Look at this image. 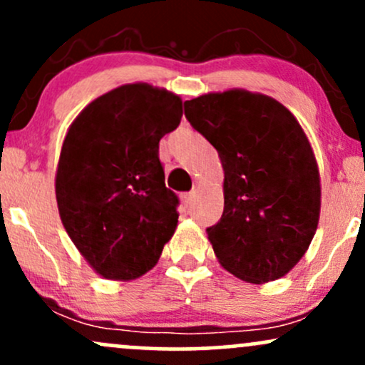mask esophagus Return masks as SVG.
Returning <instances> with one entry per match:
<instances>
[{
  "instance_id": "esophagus-1",
  "label": "esophagus",
  "mask_w": 365,
  "mask_h": 365,
  "mask_svg": "<svg viewBox=\"0 0 365 365\" xmlns=\"http://www.w3.org/2000/svg\"><path fill=\"white\" fill-rule=\"evenodd\" d=\"M180 199H182V202L185 204V206H190L192 200H194V192H185V194L180 195Z\"/></svg>"
}]
</instances>
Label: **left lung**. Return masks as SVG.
Here are the masks:
<instances>
[{
  "label": "left lung",
  "mask_w": 365,
  "mask_h": 365,
  "mask_svg": "<svg viewBox=\"0 0 365 365\" xmlns=\"http://www.w3.org/2000/svg\"><path fill=\"white\" fill-rule=\"evenodd\" d=\"M183 108L225 170L223 215L207 228L217 261L249 283L282 278L319 221V170L302 127L283 104L247 91L200 96Z\"/></svg>",
  "instance_id": "obj_1"
}]
</instances>
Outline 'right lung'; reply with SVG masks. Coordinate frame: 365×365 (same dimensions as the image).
Masks as SVG:
<instances>
[{
    "mask_svg": "<svg viewBox=\"0 0 365 365\" xmlns=\"http://www.w3.org/2000/svg\"><path fill=\"white\" fill-rule=\"evenodd\" d=\"M182 120V99L148 83L101 96L63 142L56 200L66 233L108 279L156 266L178 223V197L165 185L159 140Z\"/></svg>",
    "mask_w": 365,
    "mask_h": 365,
    "instance_id": "right-lung-1",
    "label": "right lung"
}]
</instances>
